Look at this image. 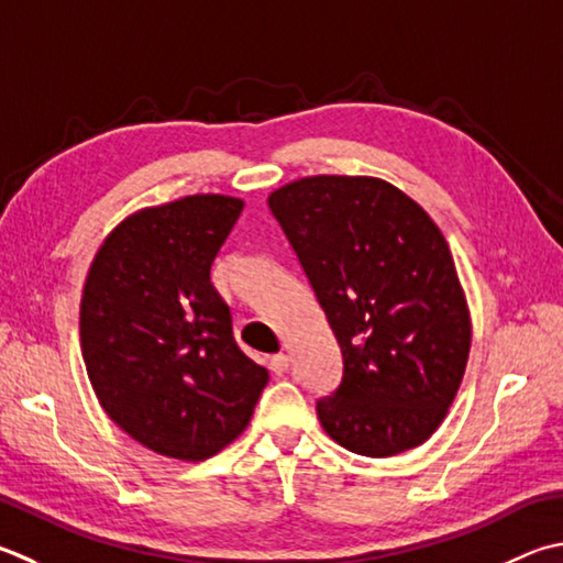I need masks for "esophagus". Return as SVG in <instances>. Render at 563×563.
I'll return each instance as SVG.
<instances>
[{"label": "esophagus", "instance_id": "1", "mask_svg": "<svg viewBox=\"0 0 563 563\" xmlns=\"http://www.w3.org/2000/svg\"><path fill=\"white\" fill-rule=\"evenodd\" d=\"M271 369H273V374L275 376H285L288 374V369H290V356L288 354H273L271 356Z\"/></svg>", "mask_w": 563, "mask_h": 563}]
</instances>
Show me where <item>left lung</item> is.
Here are the masks:
<instances>
[{"label":"left lung","mask_w":563,"mask_h":563,"mask_svg":"<svg viewBox=\"0 0 563 563\" xmlns=\"http://www.w3.org/2000/svg\"><path fill=\"white\" fill-rule=\"evenodd\" d=\"M268 207L342 350V382L317 401L327 435L366 457L426 443L473 336L441 229L376 177H305L275 189Z\"/></svg>","instance_id":"1"}]
</instances>
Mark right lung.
Instances as JSON below:
<instances>
[{
	"label": "right lung",
	"mask_w": 563,
	"mask_h": 563,
	"mask_svg": "<svg viewBox=\"0 0 563 563\" xmlns=\"http://www.w3.org/2000/svg\"><path fill=\"white\" fill-rule=\"evenodd\" d=\"M241 211L223 194L142 209L90 263L80 298L88 379L112 421L159 455H217L246 431L268 384L209 278Z\"/></svg>",
	"instance_id": "1"
}]
</instances>
